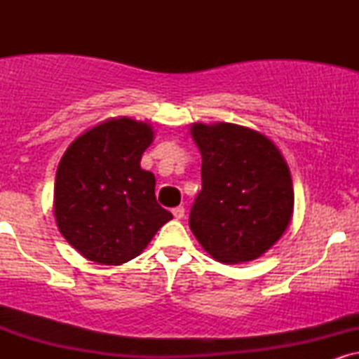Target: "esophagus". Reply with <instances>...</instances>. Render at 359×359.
Wrapping results in <instances>:
<instances>
[{
  "label": "esophagus",
  "instance_id": "1",
  "mask_svg": "<svg viewBox=\"0 0 359 359\" xmlns=\"http://www.w3.org/2000/svg\"><path fill=\"white\" fill-rule=\"evenodd\" d=\"M172 214H174L175 219H182L184 214H185V209L182 208V205H179V208H174V209H172Z\"/></svg>",
  "mask_w": 359,
  "mask_h": 359
}]
</instances>
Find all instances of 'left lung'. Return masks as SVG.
<instances>
[{
    "instance_id": "1",
    "label": "left lung",
    "mask_w": 359,
    "mask_h": 359,
    "mask_svg": "<svg viewBox=\"0 0 359 359\" xmlns=\"http://www.w3.org/2000/svg\"><path fill=\"white\" fill-rule=\"evenodd\" d=\"M191 133L203 155V189L189 214L194 236L221 263L258 258L278 241L294 211L285 160L250 128L197 123Z\"/></svg>"
}]
</instances>
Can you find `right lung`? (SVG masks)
<instances>
[{
    "mask_svg": "<svg viewBox=\"0 0 359 359\" xmlns=\"http://www.w3.org/2000/svg\"><path fill=\"white\" fill-rule=\"evenodd\" d=\"M151 142L147 123L109 119L74 140L62 156L53 192L57 226L90 262H130L172 219L156 203L154 174L140 167Z\"/></svg>",
    "mask_w": 359,
    "mask_h": 359,
    "instance_id": "obj_1",
    "label": "right lung"
}]
</instances>
